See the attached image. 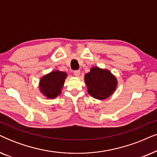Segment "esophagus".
<instances>
[{
  "mask_svg": "<svg viewBox=\"0 0 157 157\" xmlns=\"http://www.w3.org/2000/svg\"><path fill=\"white\" fill-rule=\"evenodd\" d=\"M74 75L76 76H80V74H81V72H80V71L79 70H76V71H74Z\"/></svg>",
  "mask_w": 157,
  "mask_h": 157,
  "instance_id": "1",
  "label": "esophagus"
}]
</instances>
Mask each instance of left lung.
Masks as SVG:
<instances>
[{
  "instance_id": "left-lung-1",
  "label": "left lung",
  "mask_w": 157,
  "mask_h": 157,
  "mask_svg": "<svg viewBox=\"0 0 157 157\" xmlns=\"http://www.w3.org/2000/svg\"><path fill=\"white\" fill-rule=\"evenodd\" d=\"M88 92L94 98L105 99L110 96L117 86L116 78L109 71L97 67L85 75Z\"/></svg>"
}]
</instances>
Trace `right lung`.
Wrapping results in <instances>:
<instances>
[{
	"label": "right lung",
	"mask_w": 157,
	"mask_h": 157,
	"mask_svg": "<svg viewBox=\"0 0 157 157\" xmlns=\"http://www.w3.org/2000/svg\"><path fill=\"white\" fill-rule=\"evenodd\" d=\"M67 75L65 72L52 71L41 78L40 87L42 93L48 98H55L60 94Z\"/></svg>",
	"instance_id": "right-lung-1"
}]
</instances>
